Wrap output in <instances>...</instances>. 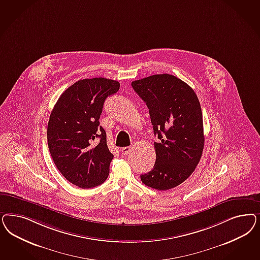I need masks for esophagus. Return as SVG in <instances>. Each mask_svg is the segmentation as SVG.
Returning a JSON list of instances; mask_svg holds the SVG:
<instances>
[{
	"label": "esophagus",
	"instance_id": "34e87169",
	"mask_svg": "<svg viewBox=\"0 0 260 260\" xmlns=\"http://www.w3.org/2000/svg\"><path fill=\"white\" fill-rule=\"evenodd\" d=\"M120 151H121V154L122 155H127V154H129V152L131 151V147L130 146H126V147H123V148H121L120 149Z\"/></svg>",
	"mask_w": 260,
	"mask_h": 260
}]
</instances>
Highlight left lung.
I'll return each instance as SVG.
<instances>
[{
    "label": "left lung",
    "instance_id": "8db88e82",
    "mask_svg": "<svg viewBox=\"0 0 260 260\" xmlns=\"http://www.w3.org/2000/svg\"><path fill=\"white\" fill-rule=\"evenodd\" d=\"M150 115L156 161L153 169L141 175L143 184L168 190L192 174L204 149L201 105L192 88L176 76L154 75L132 82Z\"/></svg>",
    "mask_w": 260,
    "mask_h": 260
}]
</instances>
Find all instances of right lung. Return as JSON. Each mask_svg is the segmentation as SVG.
<instances>
[{"instance_id":"obj_1","label":"right lung","mask_w":260,"mask_h":260,"mask_svg":"<svg viewBox=\"0 0 260 260\" xmlns=\"http://www.w3.org/2000/svg\"><path fill=\"white\" fill-rule=\"evenodd\" d=\"M119 82L103 77L79 80L63 92L50 114L48 145L60 173L80 188L105 182L114 155L100 126L105 100ZM95 138L100 141L95 143Z\"/></svg>"}]
</instances>
